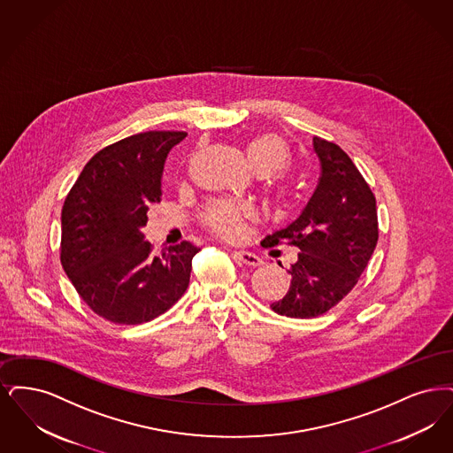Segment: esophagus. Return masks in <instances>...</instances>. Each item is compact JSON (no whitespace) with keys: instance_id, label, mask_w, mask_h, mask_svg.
Instances as JSON below:
<instances>
[{"instance_id":"1","label":"esophagus","mask_w":453,"mask_h":453,"mask_svg":"<svg viewBox=\"0 0 453 453\" xmlns=\"http://www.w3.org/2000/svg\"><path fill=\"white\" fill-rule=\"evenodd\" d=\"M234 256H235L236 260H240V262H243L247 265H254L256 267V265L262 264V258L256 256L254 252H249V250H235Z\"/></svg>"}]
</instances>
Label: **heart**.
<instances>
[{
	"label": "heart",
	"instance_id": "1",
	"mask_svg": "<svg viewBox=\"0 0 453 453\" xmlns=\"http://www.w3.org/2000/svg\"><path fill=\"white\" fill-rule=\"evenodd\" d=\"M247 158L256 173L273 176L284 173L291 164V150L288 143L274 134H262L247 143ZM249 213L245 204L234 201H213L203 211V221L226 240H235L242 235V221Z\"/></svg>",
	"mask_w": 453,
	"mask_h": 453
}]
</instances>
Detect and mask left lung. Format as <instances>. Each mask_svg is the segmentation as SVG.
Listing matches in <instances>:
<instances>
[{
	"label": "left lung",
	"mask_w": 453,
	"mask_h": 453,
	"mask_svg": "<svg viewBox=\"0 0 453 453\" xmlns=\"http://www.w3.org/2000/svg\"><path fill=\"white\" fill-rule=\"evenodd\" d=\"M319 180L301 215L265 236L299 250L291 265V286L271 304L277 315L315 318L326 313L354 289L374 254L379 230L375 197L352 158L336 143L313 138Z\"/></svg>",
	"instance_id": "left-lung-1"
}]
</instances>
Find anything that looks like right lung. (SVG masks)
Listing matches in <instances>:
<instances>
[{"mask_svg":"<svg viewBox=\"0 0 453 453\" xmlns=\"http://www.w3.org/2000/svg\"><path fill=\"white\" fill-rule=\"evenodd\" d=\"M186 132H145L104 147L91 158L62 206L60 262L96 315L138 325L165 313L191 276L196 245L182 242L154 257L142 228L160 201L169 150Z\"/></svg>","mask_w":453,"mask_h":453,"instance_id":"right-lung-1","label":"right lung"}]
</instances>
